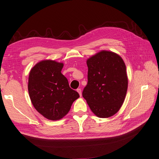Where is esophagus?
<instances>
[{
	"label": "esophagus",
	"instance_id": "1",
	"mask_svg": "<svg viewBox=\"0 0 159 159\" xmlns=\"http://www.w3.org/2000/svg\"><path fill=\"white\" fill-rule=\"evenodd\" d=\"M77 92L80 94V97H81L82 93H81V89H77Z\"/></svg>",
	"mask_w": 159,
	"mask_h": 159
}]
</instances>
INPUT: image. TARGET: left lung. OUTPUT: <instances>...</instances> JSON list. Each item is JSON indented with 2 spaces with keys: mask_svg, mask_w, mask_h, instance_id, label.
<instances>
[{
  "mask_svg": "<svg viewBox=\"0 0 159 159\" xmlns=\"http://www.w3.org/2000/svg\"><path fill=\"white\" fill-rule=\"evenodd\" d=\"M87 65L88 81L83 97L97 117L115 115L124 102L128 87L123 59L116 53L101 51L88 59Z\"/></svg>",
  "mask_w": 159,
  "mask_h": 159,
  "instance_id": "obj_1",
  "label": "left lung"
}]
</instances>
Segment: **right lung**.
Listing matches in <instances>:
<instances>
[{"label":"right lung","mask_w":159,"mask_h":159,"mask_svg":"<svg viewBox=\"0 0 159 159\" xmlns=\"http://www.w3.org/2000/svg\"><path fill=\"white\" fill-rule=\"evenodd\" d=\"M62 62L42 61L30 70L29 76L28 90L32 104L43 117L52 120L65 116L74 101L80 97L62 74Z\"/></svg>","instance_id":"right-lung-1"}]
</instances>
